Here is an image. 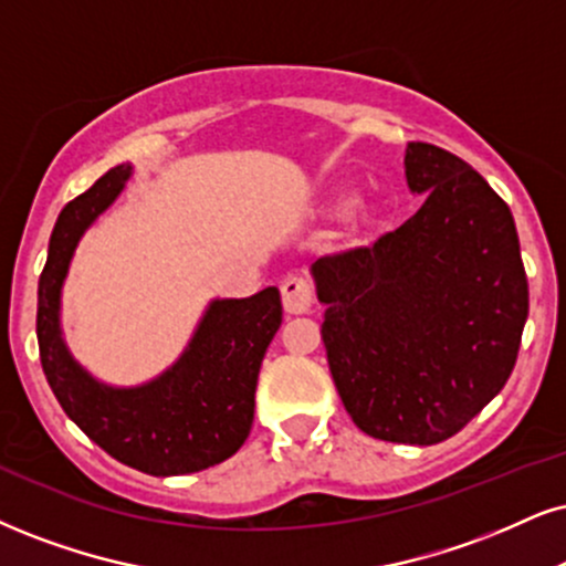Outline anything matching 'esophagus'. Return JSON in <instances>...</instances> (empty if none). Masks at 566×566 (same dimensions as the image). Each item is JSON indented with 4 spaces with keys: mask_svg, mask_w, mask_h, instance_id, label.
Instances as JSON below:
<instances>
[{
    "mask_svg": "<svg viewBox=\"0 0 566 566\" xmlns=\"http://www.w3.org/2000/svg\"><path fill=\"white\" fill-rule=\"evenodd\" d=\"M281 294L285 312H291V315H304V312H310L315 291H312V283L306 281V277L289 275L281 285Z\"/></svg>",
    "mask_w": 566,
    "mask_h": 566,
    "instance_id": "obj_1",
    "label": "esophagus"
}]
</instances>
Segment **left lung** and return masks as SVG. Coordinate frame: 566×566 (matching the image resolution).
<instances>
[{
	"label": "left lung",
	"instance_id": "1",
	"mask_svg": "<svg viewBox=\"0 0 566 566\" xmlns=\"http://www.w3.org/2000/svg\"><path fill=\"white\" fill-rule=\"evenodd\" d=\"M428 199L373 247L315 262L323 344L354 424L390 443L457 436L506 386L527 319V275L506 201L451 151L407 146Z\"/></svg>",
	"mask_w": 566,
	"mask_h": 566
}]
</instances>
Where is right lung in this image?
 <instances>
[{
  "instance_id": "add662e5",
  "label": "right lung",
  "mask_w": 566,
  "mask_h": 566,
  "mask_svg": "<svg viewBox=\"0 0 566 566\" xmlns=\"http://www.w3.org/2000/svg\"><path fill=\"white\" fill-rule=\"evenodd\" d=\"M128 176L130 167H113L60 212L39 277V357L60 407L99 449L146 475H188L226 462L249 438L264 352L283 323L281 291L214 302L178 365L149 386L91 380L60 338V285L83 230Z\"/></svg>"
}]
</instances>
